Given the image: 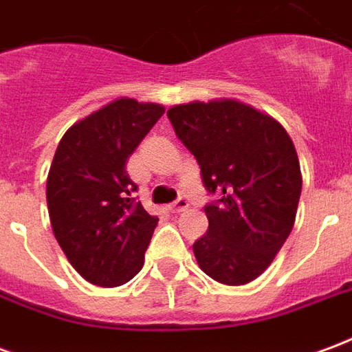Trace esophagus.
<instances>
[{
    "label": "esophagus",
    "mask_w": 352,
    "mask_h": 352,
    "mask_svg": "<svg viewBox=\"0 0 352 352\" xmlns=\"http://www.w3.org/2000/svg\"><path fill=\"white\" fill-rule=\"evenodd\" d=\"M186 207H188V201L184 198H179L177 201H173V204L169 206V211H171V213H181Z\"/></svg>",
    "instance_id": "1"
}]
</instances>
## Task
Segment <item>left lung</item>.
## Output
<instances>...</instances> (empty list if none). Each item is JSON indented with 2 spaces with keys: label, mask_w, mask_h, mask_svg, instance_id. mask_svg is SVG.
I'll return each mask as SVG.
<instances>
[{
  "label": "left lung",
  "mask_w": 352,
  "mask_h": 352,
  "mask_svg": "<svg viewBox=\"0 0 352 352\" xmlns=\"http://www.w3.org/2000/svg\"><path fill=\"white\" fill-rule=\"evenodd\" d=\"M168 118L219 198L206 206L207 234L192 245L199 267L222 285H247L294 226L302 194L294 143L272 116L236 100L175 105Z\"/></svg>",
  "instance_id": "1"
}]
</instances>
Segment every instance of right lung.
<instances>
[{
  "label": "right lung",
  "instance_id": "obj_1",
  "mask_svg": "<svg viewBox=\"0 0 352 352\" xmlns=\"http://www.w3.org/2000/svg\"><path fill=\"white\" fill-rule=\"evenodd\" d=\"M162 115V105L120 98L58 143L47 179L50 224L69 264L92 285L118 287L143 267L158 217L133 198L126 162Z\"/></svg>",
  "mask_w": 352,
  "mask_h": 352
}]
</instances>
